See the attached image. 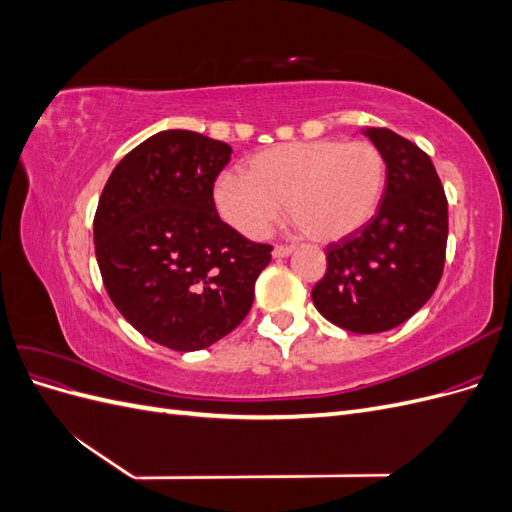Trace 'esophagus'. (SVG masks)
I'll return each mask as SVG.
<instances>
[{
	"mask_svg": "<svg viewBox=\"0 0 512 512\" xmlns=\"http://www.w3.org/2000/svg\"><path fill=\"white\" fill-rule=\"evenodd\" d=\"M292 252H294L292 245H275L273 256H275V258H286V256H290Z\"/></svg>",
	"mask_w": 512,
	"mask_h": 512,
	"instance_id": "esophagus-1",
	"label": "esophagus"
}]
</instances>
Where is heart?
Listing matches in <instances>:
<instances>
[{"label":"heart","instance_id":"heart-1","mask_svg":"<svg viewBox=\"0 0 512 512\" xmlns=\"http://www.w3.org/2000/svg\"><path fill=\"white\" fill-rule=\"evenodd\" d=\"M389 166L367 141L339 138L262 149L243 175H222L213 185L220 218L247 239H262L280 218L312 241L342 239L376 213Z\"/></svg>","mask_w":512,"mask_h":512}]
</instances>
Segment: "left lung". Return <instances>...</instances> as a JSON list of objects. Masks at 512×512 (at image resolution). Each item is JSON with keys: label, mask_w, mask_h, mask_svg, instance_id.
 Instances as JSON below:
<instances>
[{"label": "left lung", "mask_w": 512, "mask_h": 512, "mask_svg": "<svg viewBox=\"0 0 512 512\" xmlns=\"http://www.w3.org/2000/svg\"><path fill=\"white\" fill-rule=\"evenodd\" d=\"M389 175L378 213L327 247V273L312 290L318 312L352 333L399 327L436 292L448 239V203L431 158L386 128L365 132Z\"/></svg>", "instance_id": "1"}]
</instances>
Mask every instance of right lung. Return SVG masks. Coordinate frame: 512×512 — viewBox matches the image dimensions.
Here are the masks:
<instances>
[{"mask_svg":"<svg viewBox=\"0 0 512 512\" xmlns=\"http://www.w3.org/2000/svg\"><path fill=\"white\" fill-rule=\"evenodd\" d=\"M232 149L190 130H164L115 166L94 218L108 297L132 327L170 350L192 352L235 331L271 262L220 220L215 179Z\"/></svg>","mask_w":512,"mask_h":512,"instance_id":"1","label":"right lung"}]
</instances>
